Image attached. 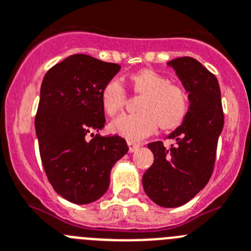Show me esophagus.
Segmentation results:
<instances>
[{
    "mask_svg": "<svg viewBox=\"0 0 251 251\" xmlns=\"http://www.w3.org/2000/svg\"><path fill=\"white\" fill-rule=\"evenodd\" d=\"M127 145H128V151H130V152H134V151H136L137 149L140 148V144H136V142H132V141H127Z\"/></svg>",
    "mask_w": 251,
    "mask_h": 251,
    "instance_id": "esophagus-1",
    "label": "esophagus"
}]
</instances>
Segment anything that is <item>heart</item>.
Here are the masks:
<instances>
[{
  "mask_svg": "<svg viewBox=\"0 0 251 251\" xmlns=\"http://www.w3.org/2000/svg\"><path fill=\"white\" fill-rule=\"evenodd\" d=\"M134 94L142 96L139 101V114L121 115L110 125L114 134L130 141H140L150 136L157 128L173 130L180 126L189 110V94L179 83H171L166 76L155 70L144 69L130 76ZM126 102L125 87L120 81L111 80L101 91L103 111L115 116Z\"/></svg>",
  "mask_w": 251,
  "mask_h": 251,
  "instance_id": "heart-1",
  "label": "heart"
}]
</instances>
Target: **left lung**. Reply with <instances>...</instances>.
I'll use <instances>...</instances> for the list:
<instances>
[{
    "mask_svg": "<svg viewBox=\"0 0 251 251\" xmlns=\"http://www.w3.org/2000/svg\"><path fill=\"white\" fill-rule=\"evenodd\" d=\"M189 94V110L169 139L150 142L153 164L142 176L146 195L162 207H177L202 190L213 174L218 140L224 127V112L218 78L193 57L169 61Z\"/></svg>",
    "mask_w": 251,
    "mask_h": 251,
    "instance_id": "left-lung-1",
    "label": "left lung"
}]
</instances>
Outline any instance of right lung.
<instances>
[{
    "mask_svg": "<svg viewBox=\"0 0 251 251\" xmlns=\"http://www.w3.org/2000/svg\"><path fill=\"white\" fill-rule=\"evenodd\" d=\"M120 69L77 53L51 67L42 80L35 119L40 156L53 190L74 204L100 199L112 166L128 151L119 135H94L106 121L101 91Z\"/></svg>",
    "mask_w": 251,
    "mask_h": 251,
    "instance_id": "1",
    "label": "right lung"
}]
</instances>
